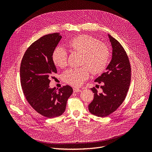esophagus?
<instances>
[{
    "instance_id": "1",
    "label": "esophagus",
    "mask_w": 152,
    "mask_h": 152,
    "mask_svg": "<svg viewBox=\"0 0 152 152\" xmlns=\"http://www.w3.org/2000/svg\"><path fill=\"white\" fill-rule=\"evenodd\" d=\"M73 91L75 93H77V92H80V90L78 88H76V87H74L73 88Z\"/></svg>"
}]
</instances>
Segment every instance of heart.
Wrapping results in <instances>:
<instances>
[{"mask_svg":"<svg viewBox=\"0 0 152 152\" xmlns=\"http://www.w3.org/2000/svg\"><path fill=\"white\" fill-rule=\"evenodd\" d=\"M71 51L82 53V65L79 68L69 69L64 72L63 80L72 86H80L90 75V68L93 74H100L106 68L110 57L108 48L97 39L82 35L71 39L67 44ZM52 60L55 66L64 68L67 64V52L62 47L56 48L52 53ZM90 68L89 69L87 66Z\"/></svg>","mask_w":152,"mask_h":152,"instance_id":"b5f03b06","label":"heart"}]
</instances>
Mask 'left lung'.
<instances>
[{
  "label": "left lung",
  "mask_w": 152,
  "mask_h": 152,
  "mask_svg": "<svg viewBox=\"0 0 152 152\" xmlns=\"http://www.w3.org/2000/svg\"><path fill=\"white\" fill-rule=\"evenodd\" d=\"M113 48L112 59L106 72L95 79L102 83V93H97L93 87L94 99L88 105L89 111L93 115L105 117L117 110L124 100L131 79V68L126 51L120 43L108 34Z\"/></svg>",
  "instance_id": "left-lung-1"
}]
</instances>
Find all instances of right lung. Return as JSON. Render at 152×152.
I'll return each mask as SVG.
<instances>
[{
	"instance_id": "1",
	"label": "right lung",
	"mask_w": 152,
	"mask_h": 152,
	"mask_svg": "<svg viewBox=\"0 0 152 152\" xmlns=\"http://www.w3.org/2000/svg\"><path fill=\"white\" fill-rule=\"evenodd\" d=\"M61 38L59 33L42 36L28 48L20 65L21 85L27 101L38 113L47 118L62 115L73 93L69 85L59 90L49 86L50 79L55 78L57 73L52 53Z\"/></svg>"
}]
</instances>
